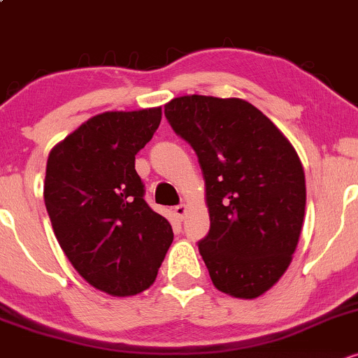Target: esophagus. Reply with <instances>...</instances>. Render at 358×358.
<instances>
[{
  "label": "esophagus",
  "mask_w": 358,
  "mask_h": 358,
  "mask_svg": "<svg viewBox=\"0 0 358 358\" xmlns=\"http://www.w3.org/2000/svg\"><path fill=\"white\" fill-rule=\"evenodd\" d=\"M186 211H187V206H186V204H178V206L174 208L176 216H178V218H180V220L184 218V215H186Z\"/></svg>",
  "instance_id": "obj_1"
}]
</instances>
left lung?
Here are the masks:
<instances>
[{
	"label": "left lung",
	"mask_w": 358,
	"mask_h": 358,
	"mask_svg": "<svg viewBox=\"0 0 358 358\" xmlns=\"http://www.w3.org/2000/svg\"><path fill=\"white\" fill-rule=\"evenodd\" d=\"M164 113L203 171L210 231L198 247L213 284L259 298L282 277L299 242L306 182L294 147L238 98L180 96Z\"/></svg>",
	"instance_id": "left-lung-1"
}]
</instances>
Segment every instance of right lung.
I'll list each match as a JSON object with an SVG mask.
<instances>
[{
	"label": "right lung",
	"mask_w": 358,
	"mask_h": 358,
	"mask_svg": "<svg viewBox=\"0 0 358 358\" xmlns=\"http://www.w3.org/2000/svg\"><path fill=\"white\" fill-rule=\"evenodd\" d=\"M162 110L92 116L50 150L43 199L60 248L91 286L134 296L154 284L171 247V223L143 199L135 155Z\"/></svg>",
	"instance_id": "right-lung-1"
}]
</instances>
